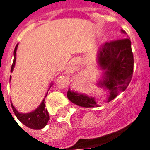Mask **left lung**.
Segmentation results:
<instances>
[{
  "label": "left lung",
  "instance_id": "left-lung-1",
  "mask_svg": "<svg viewBox=\"0 0 150 150\" xmlns=\"http://www.w3.org/2000/svg\"><path fill=\"white\" fill-rule=\"evenodd\" d=\"M125 34L124 30H121ZM98 64L104 75L98 85L108 91V102H109L125 90L131 81L133 72V54L129 38L106 42L100 47L97 55ZM67 98L76 105L84 108L98 107L94 97L78 92L67 91Z\"/></svg>",
  "mask_w": 150,
  "mask_h": 150
}]
</instances>
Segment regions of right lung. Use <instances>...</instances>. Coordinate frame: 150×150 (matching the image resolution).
Wrapping results in <instances>:
<instances>
[{
    "mask_svg": "<svg viewBox=\"0 0 150 150\" xmlns=\"http://www.w3.org/2000/svg\"><path fill=\"white\" fill-rule=\"evenodd\" d=\"M18 44H17V46L15 47L14 52H13V55H14V59H13V62L12 64L11 67V72H13V68H14L15 66V62H16V51H17V49H18ZM11 79V77H10ZM10 81V79H9ZM52 83L50 84V87H51ZM47 96V93H46V96ZM45 96V97H46ZM45 99L43 100L42 102L41 103L39 106L35 109L33 112L29 113H20L18 112L16 108H14V106L13 105V104L11 103V106L13 110V112H14L15 116H17L20 121H21L23 125H25V126H27L28 128L33 129H42V128H44L45 126L47 125L48 123V120H49V113L47 112V109H46V105H45Z\"/></svg>",
    "mask_w": 150,
    "mask_h": 150,
    "instance_id": "1",
    "label": "right lung"
}]
</instances>
